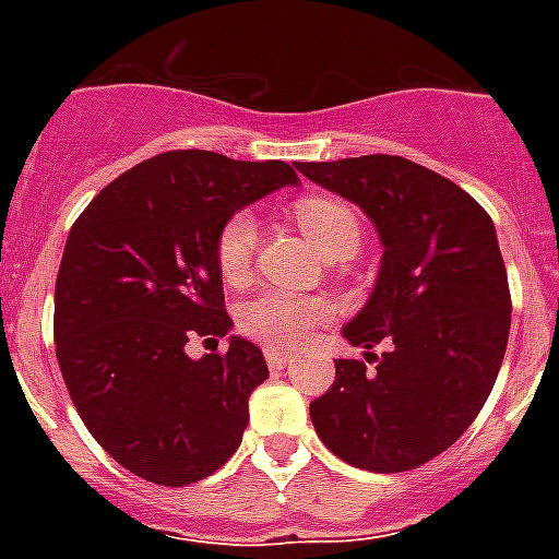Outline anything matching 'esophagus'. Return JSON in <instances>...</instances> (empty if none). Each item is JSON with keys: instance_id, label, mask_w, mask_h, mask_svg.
<instances>
[{"instance_id": "esophagus-1", "label": "esophagus", "mask_w": 559, "mask_h": 559, "mask_svg": "<svg viewBox=\"0 0 559 559\" xmlns=\"http://www.w3.org/2000/svg\"><path fill=\"white\" fill-rule=\"evenodd\" d=\"M263 354H266V362H270V368L272 371H281V368H287V362H289V350H284V348H263Z\"/></svg>"}]
</instances>
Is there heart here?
<instances>
[{
  "label": "heart",
  "instance_id": "heart-1",
  "mask_svg": "<svg viewBox=\"0 0 559 559\" xmlns=\"http://www.w3.org/2000/svg\"><path fill=\"white\" fill-rule=\"evenodd\" d=\"M296 219L324 258L350 254L362 237L359 214L336 197H322V193L301 197L296 202ZM254 249H258V219L249 211H237L223 223L217 235V266L223 278L231 284L243 281L252 270ZM324 319H331L328 298L287 293V289H261L243 301L237 313L240 331L272 348H296Z\"/></svg>",
  "mask_w": 559,
  "mask_h": 559
}]
</instances>
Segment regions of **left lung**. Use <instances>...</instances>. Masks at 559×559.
I'll return each instance as SVG.
<instances>
[{"instance_id": "1", "label": "left lung", "mask_w": 559, "mask_h": 559, "mask_svg": "<svg viewBox=\"0 0 559 559\" xmlns=\"http://www.w3.org/2000/svg\"><path fill=\"white\" fill-rule=\"evenodd\" d=\"M296 168L366 211L382 243L371 298L342 328L366 362H336L310 420L354 467H420L476 420L502 368L511 289L493 219L455 182L403 156ZM373 344L386 345L382 358Z\"/></svg>"}]
</instances>
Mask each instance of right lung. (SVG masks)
<instances>
[{
    "label": "right lung",
    "mask_w": 559,
    "mask_h": 559,
    "mask_svg": "<svg viewBox=\"0 0 559 559\" xmlns=\"http://www.w3.org/2000/svg\"><path fill=\"white\" fill-rule=\"evenodd\" d=\"M287 162L170 151L109 182L74 219L55 287V345L92 438L135 476L182 487L243 441L249 394L270 377L261 348L186 354L226 336L217 235L235 211L284 186Z\"/></svg>",
    "instance_id": "obj_1"
}]
</instances>
